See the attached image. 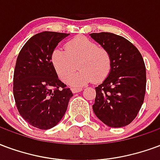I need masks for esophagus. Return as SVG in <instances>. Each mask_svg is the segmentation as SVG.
<instances>
[{
	"instance_id": "obj_1",
	"label": "esophagus",
	"mask_w": 160,
	"mask_h": 160,
	"mask_svg": "<svg viewBox=\"0 0 160 160\" xmlns=\"http://www.w3.org/2000/svg\"><path fill=\"white\" fill-rule=\"evenodd\" d=\"M82 88H72V93H74V94H75V93H78V92H80V91H82Z\"/></svg>"
}]
</instances>
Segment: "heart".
<instances>
[{
  "label": "heart",
  "instance_id": "heart-1",
  "mask_svg": "<svg viewBox=\"0 0 160 160\" xmlns=\"http://www.w3.org/2000/svg\"><path fill=\"white\" fill-rule=\"evenodd\" d=\"M65 48H57L51 53V63L63 82L69 80L70 85L81 86L91 81L101 82L109 76L112 58L107 48L86 37L73 38ZM77 64L79 71L73 75Z\"/></svg>",
  "mask_w": 160,
  "mask_h": 160
}]
</instances>
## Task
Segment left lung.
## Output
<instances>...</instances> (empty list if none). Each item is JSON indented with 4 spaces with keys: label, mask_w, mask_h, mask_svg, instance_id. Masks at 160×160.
<instances>
[{
    "label": "left lung",
    "mask_w": 160,
    "mask_h": 160,
    "mask_svg": "<svg viewBox=\"0 0 160 160\" xmlns=\"http://www.w3.org/2000/svg\"><path fill=\"white\" fill-rule=\"evenodd\" d=\"M93 39L109 50L112 67L105 81L95 88L93 110L107 126H126L136 118L146 92V66L142 54L124 37L110 33H92Z\"/></svg>",
    "instance_id": "left-lung-1"
}]
</instances>
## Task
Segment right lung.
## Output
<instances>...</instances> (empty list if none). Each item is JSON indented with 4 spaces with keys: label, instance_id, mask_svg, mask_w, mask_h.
I'll list each match as a JSON object with an SVG mask.
<instances>
[{
    "label": "right lung",
    "instance_id": "obj_1",
    "mask_svg": "<svg viewBox=\"0 0 160 160\" xmlns=\"http://www.w3.org/2000/svg\"><path fill=\"white\" fill-rule=\"evenodd\" d=\"M69 34L43 31L29 39L18 53L13 74V96L19 114L40 129L55 126L66 113L71 89L58 78L51 53Z\"/></svg>",
    "mask_w": 160,
    "mask_h": 160
}]
</instances>
